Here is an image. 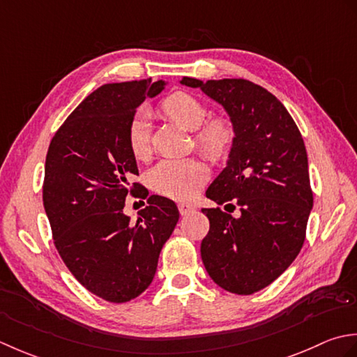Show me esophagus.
<instances>
[{
  "label": "esophagus",
  "mask_w": 357,
  "mask_h": 357,
  "mask_svg": "<svg viewBox=\"0 0 357 357\" xmlns=\"http://www.w3.org/2000/svg\"><path fill=\"white\" fill-rule=\"evenodd\" d=\"M195 208L191 205V203H178V211L181 215H186L189 213H192Z\"/></svg>",
  "instance_id": "34e87169"
}]
</instances>
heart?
Here are the masks:
<instances>
[{"mask_svg":"<svg viewBox=\"0 0 357 357\" xmlns=\"http://www.w3.org/2000/svg\"><path fill=\"white\" fill-rule=\"evenodd\" d=\"M163 115L176 121L186 130H197L195 143L200 151L211 158L227 155L232 142L234 129L225 119H214L202 125L208 111L205 105L191 93L176 92L160 103ZM128 146L135 158H146L151 152V135L148 117L137 114L128 126ZM208 177L206 165L199 158H166L158 162L148 172V183L154 191L174 200H189L199 192Z\"/></svg>","mask_w":357,"mask_h":357,"instance_id":"heart-1","label":"heart"}]
</instances>
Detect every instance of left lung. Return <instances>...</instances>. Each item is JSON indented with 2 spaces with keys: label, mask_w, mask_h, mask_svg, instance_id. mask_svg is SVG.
<instances>
[{
  "label": "left lung",
  "mask_w": 357,
  "mask_h": 357,
  "mask_svg": "<svg viewBox=\"0 0 357 357\" xmlns=\"http://www.w3.org/2000/svg\"><path fill=\"white\" fill-rule=\"evenodd\" d=\"M180 83L199 87L223 106L234 129L227 168L206 189L220 208L202 209L209 232L200 252L209 278L234 294L270 285L301 252L312 209L308 157L287 107L259 84L243 78ZM236 206L241 215L229 213Z\"/></svg>",
  "instance_id": "1"
}]
</instances>
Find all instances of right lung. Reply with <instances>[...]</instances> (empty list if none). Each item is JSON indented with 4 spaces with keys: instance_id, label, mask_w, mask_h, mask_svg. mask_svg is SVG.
<instances>
[{
    "instance_id": "right-lung-1",
    "label": "right lung",
    "mask_w": 357,
    "mask_h": 357,
    "mask_svg": "<svg viewBox=\"0 0 357 357\" xmlns=\"http://www.w3.org/2000/svg\"><path fill=\"white\" fill-rule=\"evenodd\" d=\"M166 84L149 78L100 86L56 130L46 155L43 203L54 243L75 279L107 302H129L151 285L178 222L176 203L160 195H151L134 225L123 213L128 192L143 191L130 183L138 168L128 126Z\"/></svg>"
}]
</instances>
